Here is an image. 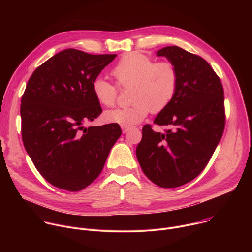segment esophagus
Returning <instances> with one entry per match:
<instances>
[{"instance_id": "34e87169", "label": "esophagus", "mask_w": 252, "mask_h": 252, "mask_svg": "<svg viewBox=\"0 0 252 252\" xmlns=\"http://www.w3.org/2000/svg\"><path fill=\"white\" fill-rule=\"evenodd\" d=\"M122 129H123V132H124V133H126V132L130 129V127H129V126H122Z\"/></svg>"}]
</instances>
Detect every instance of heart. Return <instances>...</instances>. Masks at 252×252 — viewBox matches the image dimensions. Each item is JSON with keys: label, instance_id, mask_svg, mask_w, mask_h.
Instances as JSON below:
<instances>
[{"label": "heart", "instance_id": "heart-1", "mask_svg": "<svg viewBox=\"0 0 252 252\" xmlns=\"http://www.w3.org/2000/svg\"><path fill=\"white\" fill-rule=\"evenodd\" d=\"M112 75L120 87L129 88L128 107H119L103 114L106 123L130 126L145 120L150 112L159 113L170 103L177 88V71L169 62L156 63L140 53L124 55L114 66ZM93 93L98 103L113 106L117 99V87L97 78L93 83Z\"/></svg>", "mask_w": 252, "mask_h": 252}]
</instances>
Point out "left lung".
<instances>
[{"label": "left lung", "instance_id": "obj_1", "mask_svg": "<svg viewBox=\"0 0 252 252\" xmlns=\"http://www.w3.org/2000/svg\"><path fill=\"white\" fill-rule=\"evenodd\" d=\"M177 71V88L155 124L163 133L142 127L136 158L150 181L160 188L184 186L206 166L222 136L225 115L223 88L209 63L199 56L171 46L157 52Z\"/></svg>", "mask_w": 252, "mask_h": 252}]
</instances>
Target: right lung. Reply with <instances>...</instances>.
Segmentation results:
<instances>
[{
  "label": "right lung",
  "instance_id": "right-lung-1",
  "mask_svg": "<svg viewBox=\"0 0 252 252\" xmlns=\"http://www.w3.org/2000/svg\"><path fill=\"white\" fill-rule=\"evenodd\" d=\"M117 55L63 50L31 76L22 96V137L35 168L54 187L79 191L99 175L122 134L118 124L86 127L101 114L93 83Z\"/></svg>",
  "mask_w": 252,
  "mask_h": 252
}]
</instances>
